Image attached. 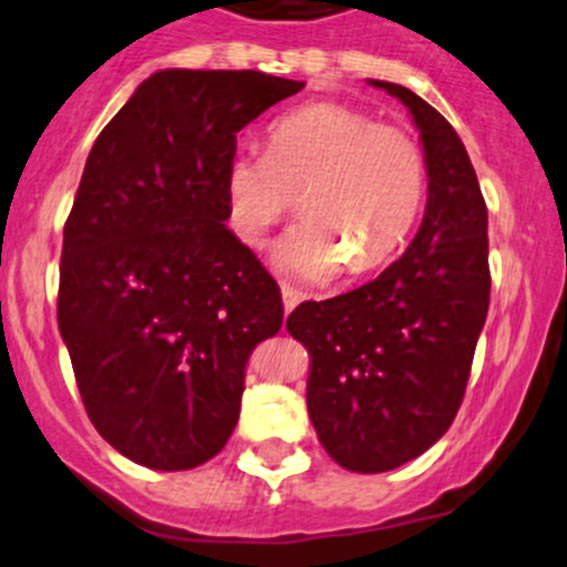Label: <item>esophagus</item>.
<instances>
[{
    "label": "esophagus",
    "instance_id": "esophagus-1",
    "mask_svg": "<svg viewBox=\"0 0 567 567\" xmlns=\"http://www.w3.org/2000/svg\"><path fill=\"white\" fill-rule=\"evenodd\" d=\"M281 297H284V313H291V311H295L297 302H300V295H297V291L291 289V286H284Z\"/></svg>",
    "mask_w": 567,
    "mask_h": 567
}]
</instances>
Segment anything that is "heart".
<instances>
[{
  "label": "heart",
  "instance_id": "heart-1",
  "mask_svg": "<svg viewBox=\"0 0 567 567\" xmlns=\"http://www.w3.org/2000/svg\"><path fill=\"white\" fill-rule=\"evenodd\" d=\"M300 198L306 217L278 248V265L322 284L350 267L380 270L416 228L427 198V159L416 140L339 101L278 117L267 154L239 151L226 165L234 234L261 248Z\"/></svg>",
  "mask_w": 567,
  "mask_h": 567
}]
</instances>
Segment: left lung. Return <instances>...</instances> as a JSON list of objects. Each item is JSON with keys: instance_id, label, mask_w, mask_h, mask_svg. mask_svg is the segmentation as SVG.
<instances>
[{"instance_id": "8db88e82", "label": "left lung", "mask_w": 567, "mask_h": 567, "mask_svg": "<svg viewBox=\"0 0 567 567\" xmlns=\"http://www.w3.org/2000/svg\"><path fill=\"white\" fill-rule=\"evenodd\" d=\"M427 159V206L402 259L374 281L302 302L286 330L311 355L306 402L324 452L380 474L427 452L455 422L491 302L487 206L452 123L394 82Z\"/></svg>"}]
</instances>
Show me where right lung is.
I'll return each mask as SVG.
<instances>
[{"label": "right lung", "instance_id": "1", "mask_svg": "<svg viewBox=\"0 0 567 567\" xmlns=\"http://www.w3.org/2000/svg\"><path fill=\"white\" fill-rule=\"evenodd\" d=\"M306 82L165 69L101 128L63 231L58 324L101 439L187 472L231 439L245 363L284 324L278 284L234 237L237 132Z\"/></svg>", "mask_w": 567, "mask_h": 567}]
</instances>
